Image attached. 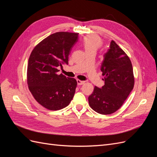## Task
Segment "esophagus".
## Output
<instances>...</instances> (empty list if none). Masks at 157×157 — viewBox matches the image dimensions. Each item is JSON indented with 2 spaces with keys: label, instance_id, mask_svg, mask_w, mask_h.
I'll use <instances>...</instances> for the list:
<instances>
[{
  "label": "esophagus",
  "instance_id": "esophagus-1",
  "mask_svg": "<svg viewBox=\"0 0 157 157\" xmlns=\"http://www.w3.org/2000/svg\"><path fill=\"white\" fill-rule=\"evenodd\" d=\"M77 81L78 85H82V84H84V82H85L84 81H82V80H79V79H77Z\"/></svg>",
  "mask_w": 157,
  "mask_h": 157
}]
</instances>
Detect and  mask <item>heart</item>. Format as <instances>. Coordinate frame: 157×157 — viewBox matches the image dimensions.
Instances as JSON below:
<instances>
[{
	"label": "heart",
	"mask_w": 157,
	"mask_h": 157,
	"mask_svg": "<svg viewBox=\"0 0 157 157\" xmlns=\"http://www.w3.org/2000/svg\"><path fill=\"white\" fill-rule=\"evenodd\" d=\"M82 44L86 52L89 51H96L102 46L103 42L101 39L96 35H88L84 37Z\"/></svg>",
	"instance_id": "b5f03b06"
}]
</instances>
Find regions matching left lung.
<instances>
[{"label":"left lung","instance_id":"obj_1","mask_svg":"<svg viewBox=\"0 0 157 157\" xmlns=\"http://www.w3.org/2000/svg\"><path fill=\"white\" fill-rule=\"evenodd\" d=\"M101 71L105 84L101 88L95 86L88 102L94 111L109 115L121 108L134 86L131 61L114 40L104 55Z\"/></svg>","mask_w":157,"mask_h":157}]
</instances>
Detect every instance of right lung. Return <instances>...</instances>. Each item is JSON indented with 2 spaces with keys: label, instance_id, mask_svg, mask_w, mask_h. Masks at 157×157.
Returning <instances> with one entry per match:
<instances>
[{
  "label": "right lung",
  "instance_id": "obj_1",
  "mask_svg": "<svg viewBox=\"0 0 157 157\" xmlns=\"http://www.w3.org/2000/svg\"><path fill=\"white\" fill-rule=\"evenodd\" d=\"M78 38V33H55L40 42L29 56L28 88L35 100L49 110H60L73 98L77 80L57 73L58 67L68 64L69 55Z\"/></svg>",
  "mask_w": 157,
  "mask_h": 157
}]
</instances>
